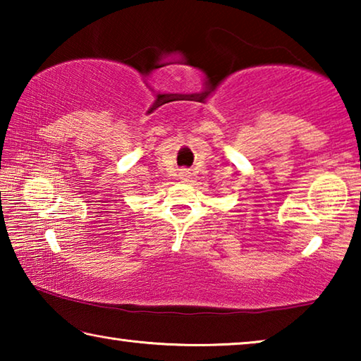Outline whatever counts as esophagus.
I'll return each instance as SVG.
<instances>
[{"mask_svg": "<svg viewBox=\"0 0 361 361\" xmlns=\"http://www.w3.org/2000/svg\"><path fill=\"white\" fill-rule=\"evenodd\" d=\"M180 178H181V180H185V181H186V180L189 178V170H186V169H183V170H181V172H180Z\"/></svg>", "mask_w": 361, "mask_h": 361, "instance_id": "obj_1", "label": "esophagus"}]
</instances>
